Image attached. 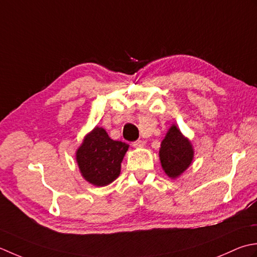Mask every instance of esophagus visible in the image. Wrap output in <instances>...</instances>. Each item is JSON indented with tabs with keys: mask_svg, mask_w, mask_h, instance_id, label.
<instances>
[{
	"mask_svg": "<svg viewBox=\"0 0 257 257\" xmlns=\"http://www.w3.org/2000/svg\"><path fill=\"white\" fill-rule=\"evenodd\" d=\"M144 145H145V142L142 140H138V141H135V142L132 143L133 148H142V146H144Z\"/></svg>",
	"mask_w": 257,
	"mask_h": 257,
	"instance_id": "1",
	"label": "esophagus"
}]
</instances>
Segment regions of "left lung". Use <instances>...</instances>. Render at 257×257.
<instances>
[{"instance_id":"8db88e82","label":"left lung","mask_w":257,"mask_h":257,"mask_svg":"<svg viewBox=\"0 0 257 257\" xmlns=\"http://www.w3.org/2000/svg\"><path fill=\"white\" fill-rule=\"evenodd\" d=\"M193 158L194 150L190 140L173 124L162 141L160 149L161 164L166 175L171 179L179 177L191 165Z\"/></svg>"}]
</instances>
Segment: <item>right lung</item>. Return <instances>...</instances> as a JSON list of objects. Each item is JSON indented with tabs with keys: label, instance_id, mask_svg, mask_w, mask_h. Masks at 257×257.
<instances>
[{
	"label": "right lung",
	"instance_id": "1",
	"mask_svg": "<svg viewBox=\"0 0 257 257\" xmlns=\"http://www.w3.org/2000/svg\"><path fill=\"white\" fill-rule=\"evenodd\" d=\"M128 144L114 141L106 131L96 126L88 133L76 151V162L82 176L95 186H105L116 180Z\"/></svg>",
	"mask_w": 257,
	"mask_h": 257
}]
</instances>
